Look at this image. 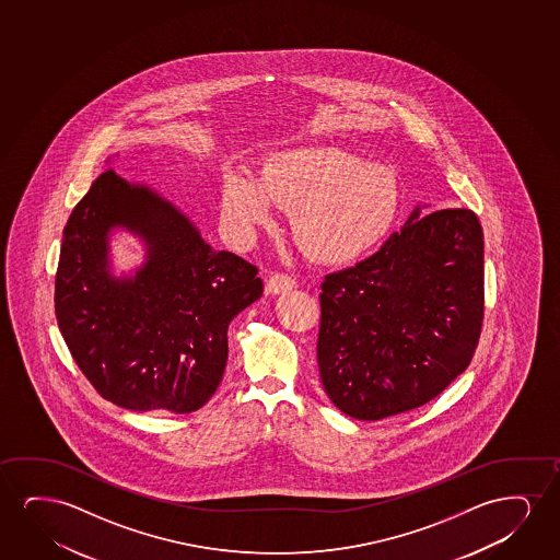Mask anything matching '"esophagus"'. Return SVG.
<instances>
[{"label":"esophagus","mask_w":560,"mask_h":560,"mask_svg":"<svg viewBox=\"0 0 560 560\" xmlns=\"http://www.w3.org/2000/svg\"><path fill=\"white\" fill-rule=\"evenodd\" d=\"M292 289H296V281L291 276H284V273H276L266 281V292L268 294H284V292L292 291Z\"/></svg>","instance_id":"34e87169"}]
</instances>
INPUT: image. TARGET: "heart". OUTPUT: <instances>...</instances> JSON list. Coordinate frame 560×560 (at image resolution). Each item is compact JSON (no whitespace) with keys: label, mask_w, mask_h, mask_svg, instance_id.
I'll return each mask as SVG.
<instances>
[{"label":"heart","mask_w":560,"mask_h":560,"mask_svg":"<svg viewBox=\"0 0 560 560\" xmlns=\"http://www.w3.org/2000/svg\"><path fill=\"white\" fill-rule=\"evenodd\" d=\"M401 185L394 170L330 143L289 147L261 162L258 179L230 172L222 179L225 230L246 243L271 222V205L291 210L300 248L322 264H350L371 253L398 220Z\"/></svg>","instance_id":"b5f03b06"}]
</instances>
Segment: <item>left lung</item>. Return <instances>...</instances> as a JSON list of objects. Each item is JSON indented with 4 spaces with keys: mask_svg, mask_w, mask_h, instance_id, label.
Segmentation results:
<instances>
[{
    "mask_svg": "<svg viewBox=\"0 0 560 560\" xmlns=\"http://www.w3.org/2000/svg\"><path fill=\"white\" fill-rule=\"evenodd\" d=\"M417 205L378 253L325 277L317 363L358 421L424 406L468 368L483 317V233L467 208Z\"/></svg>",
    "mask_w": 560,
    "mask_h": 560,
    "instance_id": "left-lung-1",
    "label": "left lung"
}]
</instances>
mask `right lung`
<instances>
[{
	"instance_id": "add662e5",
	"label": "right lung",
	"mask_w": 560,
	"mask_h": 560,
	"mask_svg": "<svg viewBox=\"0 0 560 560\" xmlns=\"http://www.w3.org/2000/svg\"><path fill=\"white\" fill-rule=\"evenodd\" d=\"M116 156L72 210L55 277V315L72 358L115 406L191 413L212 398L231 319L260 299L253 264L214 250L168 197L115 172ZM139 238L144 261L114 266L112 237Z\"/></svg>"
}]
</instances>
